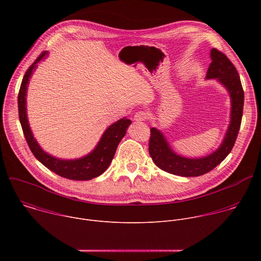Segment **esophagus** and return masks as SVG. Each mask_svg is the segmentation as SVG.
<instances>
[{"label": "esophagus", "instance_id": "obj_1", "mask_svg": "<svg viewBox=\"0 0 261 261\" xmlns=\"http://www.w3.org/2000/svg\"><path fill=\"white\" fill-rule=\"evenodd\" d=\"M147 118H148L147 114L145 113V111H141V110L137 111V113L134 116V120L136 122H144V121L147 120Z\"/></svg>", "mask_w": 261, "mask_h": 261}]
</instances>
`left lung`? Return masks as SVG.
<instances>
[{"label": "left lung", "instance_id": "8db88e82", "mask_svg": "<svg viewBox=\"0 0 261 261\" xmlns=\"http://www.w3.org/2000/svg\"><path fill=\"white\" fill-rule=\"evenodd\" d=\"M212 63L206 72V79H218L231 98L230 124L221 146L213 154L198 159H189L176 155L167 143L163 134L156 128L151 129L148 153L154 163L162 170L180 176H199L207 173L224 160L236 143L243 117L244 90L237 68L231 61L217 48L211 50Z\"/></svg>", "mask_w": 261, "mask_h": 261}]
</instances>
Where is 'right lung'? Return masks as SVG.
Listing matches in <instances>:
<instances>
[{
	"label": "right lung",
	"mask_w": 261,
	"mask_h": 261,
	"mask_svg": "<svg viewBox=\"0 0 261 261\" xmlns=\"http://www.w3.org/2000/svg\"><path fill=\"white\" fill-rule=\"evenodd\" d=\"M47 53L43 51L40 56L35 60V62L28 68L24 76L22 79L20 89L18 92V116L19 122L23 131V135L28 142L30 150L33 155L38 159L45 167L54 171L60 176L74 180H89L102 174L109 166L111 160L114 159L117 147L125 136L127 128L131 124V121L124 118L113 124L104 132L101 140L95 147V150L88 156L77 159V160H61L50 155L46 154L42 148L37 143L33 137L32 131L29 126L27 118L25 108V96H27V85L29 84V79L32 75L33 70L36 68V64L38 63Z\"/></svg>",
	"instance_id": "1"
}]
</instances>
